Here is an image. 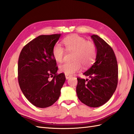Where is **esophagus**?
Here are the masks:
<instances>
[{"instance_id": "34e87169", "label": "esophagus", "mask_w": 134, "mask_h": 134, "mask_svg": "<svg viewBox=\"0 0 134 134\" xmlns=\"http://www.w3.org/2000/svg\"><path fill=\"white\" fill-rule=\"evenodd\" d=\"M65 77H66V79H68L69 78H70V77H71V75L65 74Z\"/></svg>"}]
</instances>
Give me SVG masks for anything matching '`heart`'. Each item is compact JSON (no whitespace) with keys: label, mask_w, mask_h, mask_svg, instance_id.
<instances>
[{"label":"heart","mask_w":134,"mask_h":134,"mask_svg":"<svg viewBox=\"0 0 134 134\" xmlns=\"http://www.w3.org/2000/svg\"><path fill=\"white\" fill-rule=\"evenodd\" d=\"M65 50L68 52H73L72 62H65L60 65L62 72L70 75L79 71L82 64L84 67H88L93 63L97 56V47L94 43L77 35L68 36L63 40ZM59 43L53 47L52 55L57 62H62L66 51Z\"/></svg>","instance_id":"b5f03b06"}]
</instances>
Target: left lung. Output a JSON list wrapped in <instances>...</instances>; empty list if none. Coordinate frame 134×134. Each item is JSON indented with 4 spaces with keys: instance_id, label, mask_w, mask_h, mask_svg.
<instances>
[{
    "instance_id": "obj_1",
    "label": "left lung",
    "mask_w": 134,
    "mask_h": 134,
    "mask_svg": "<svg viewBox=\"0 0 134 134\" xmlns=\"http://www.w3.org/2000/svg\"><path fill=\"white\" fill-rule=\"evenodd\" d=\"M91 38L97 47L94 64L84 72L90 80L78 78L76 94L87 106L98 107L106 103L116 91L118 83V65L112 47L98 36Z\"/></svg>"
}]
</instances>
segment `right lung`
Here are the masks:
<instances>
[{
    "label": "right lung",
    "instance_id": "1",
    "mask_svg": "<svg viewBox=\"0 0 134 134\" xmlns=\"http://www.w3.org/2000/svg\"><path fill=\"white\" fill-rule=\"evenodd\" d=\"M60 36L40 35L26 44L20 53L19 87L26 98L36 107L46 108L56 102L65 81L64 73H56L58 67L52 55Z\"/></svg>",
    "mask_w": 134,
    "mask_h": 134
}]
</instances>
